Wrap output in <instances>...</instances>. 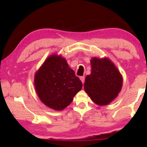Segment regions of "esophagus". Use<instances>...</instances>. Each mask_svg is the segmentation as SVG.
Wrapping results in <instances>:
<instances>
[{"label":"esophagus","instance_id":"1","mask_svg":"<svg viewBox=\"0 0 147 147\" xmlns=\"http://www.w3.org/2000/svg\"><path fill=\"white\" fill-rule=\"evenodd\" d=\"M80 80L82 81V84H84V82H85V77H84V76H80Z\"/></svg>","mask_w":147,"mask_h":147}]
</instances>
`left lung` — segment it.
I'll return each instance as SVG.
<instances>
[{
    "mask_svg": "<svg viewBox=\"0 0 147 147\" xmlns=\"http://www.w3.org/2000/svg\"><path fill=\"white\" fill-rule=\"evenodd\" d=\"M91 73L86 77L84 89L94 103L107 105L118 95L123 86V77L108 58H93Z\"/></svg>",
    "mask_w": 147,
    "mask_h": 147,
    "instance_id": "1",
    "label": "left lung"
}]
</instances>
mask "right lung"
Listing matches in <instances>:
<instances>
[{
    "label": "right lung",
    "mask_w": 147,
    "mask_h": 147,
    "mask_svg": "<svg viewBox=\"0 0 147 147\" xmlns=\"http://www.w3.org/2000/svg\"><path fill=\"white\" fill-rule=\"evenodd\" d=\"M34 85L42 102L58 111L68 106L82 88L80 80L65 59L56 54L48 57L36 72Z\"/></svg>",
    "instance_id": "right-lung-1"
}]
</instances>
